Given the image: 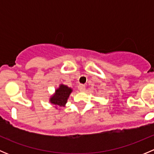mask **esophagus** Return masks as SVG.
<instances>
[{"label": "esophagus", "instance_id": "34e87169", "mask_svg": "<svg viewBox=\"0 0 154 154\" xmlns=\"http://www.w3.org/2000/svg\"><path fill=\"white\" fill-rule=\"evenodd\" d=\"M77 88H78V89L80 90V91H85V89H86V86L83 84H80Z\"/></svg>", "mask_w": 154, "mask_h": 154}]
</instances>
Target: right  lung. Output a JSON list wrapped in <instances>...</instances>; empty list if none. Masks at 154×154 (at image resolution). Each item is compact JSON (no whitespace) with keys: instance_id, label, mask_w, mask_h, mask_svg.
<instances>
[{"instance_id":"add662e5","label":"right lung","mask_w":154,"mask_h":154,"mask_svg":"<svg viewBox=\"0 0 154 154\" xmlns=\"http://www.w3.org/2000/svg\"><path fill=\"white\" fill-rule=\"evenodd\" d=\"M72 91V88L61 83L55 90V92L50 97V103L54 105L56 109H58V107L65 106Z\"/></svg>"}]
</instances>
